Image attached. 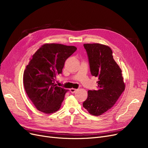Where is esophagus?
I'll return each mask as SVG.
<instances>
[{
    "mask_svg": "<svg viewBox=\"0 0 148 148\" xmlns=\"http://www.w3.org/2000/svg\"><path fill=\"white\" fill-rule=\"evenodd\" d=\"M77 89H75V88H71L70 89V91L71 92V93H74L76 91H77Z\"/></svg>",
    "mask_w": 148,
    "mask_h": 148,
    "instance_id": "esophagus-1",
    "label": "esophagus"
}]
</instances>
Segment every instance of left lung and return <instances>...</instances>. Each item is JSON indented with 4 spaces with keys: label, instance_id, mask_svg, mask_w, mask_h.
Returning <instances> with one entry per match:
<instances>
[{
    "label": "left lung",
    "instance_id": "left-lung-1",
    "mask_svg": "<svg viewBox=\"0 0 148 148\" xmlns=\"http://www.w3.org/2000/svg\"><path fill=\"white\" fill-rule=\"evenodd\" d=\"M92 76L98 77L97 90H89L83 106L88 112L99 116L115 104L125 90L122 70L112 56V51L103 44H84Z\"/></svg>",
    "mask_w": 148,
    "mask_h": 148
}]
</instances>
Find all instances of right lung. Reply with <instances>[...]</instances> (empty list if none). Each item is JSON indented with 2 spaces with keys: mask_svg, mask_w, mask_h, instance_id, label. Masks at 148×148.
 <instances>
[{
  "mask_svg": "<svg viewBox=\"0 0 148 148\" xmlns=\"http://www.w3.org/2000/svg\"><path fill=\"white\" fill-rule=\"evenodd\" d=\"M73 46L45 44L34 53L23 73L25 91L36 109L51 114L60 108L66 92L55 84L65 60L77 51Z\"/></svg>",
  "mask_w": 148,
  "mask_h": 148,
  "instance_id": "1",
  "label": "right lung"
}]
</instances>
